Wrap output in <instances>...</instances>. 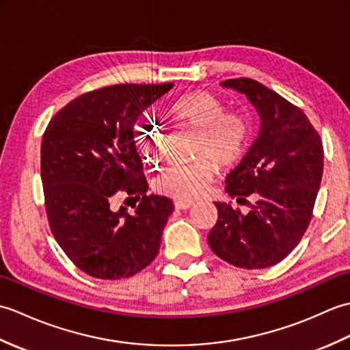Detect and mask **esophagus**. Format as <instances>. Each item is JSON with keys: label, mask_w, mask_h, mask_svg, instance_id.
I'll return each mask as SVG.
<instances>
[{"label": "esophagus", "mask_w": 350, "mask_h": 350, "mask_svg": "<svg viewBox=\"0 0 350 350\" xmlns=\"http://www.w3.org/2000/svg\"><path fill=\"white\" fill-rule=\"evenodd\" d=\"M191 206H194V203H192V202H185V200H176V202H174L176 209L185 211V209H189Z\"/></svg>", "instance_id": "obj_1"}]
</instances>
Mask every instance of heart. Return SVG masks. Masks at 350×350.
Masks as SVG:
<instances>
[{
  "label": "heart",
  "mask_w": 350,
  "mask_h": 350,
  "mask_svg": "<svg viewBox=\"0 0 350 350\" xmlns=\"http://www.w3.org/2000/svg\"><path fill=\"white\" fill-rule=\"evenodd\" d=\"M168 114L174 122L198 132L192 150L198 159L163 168L156 177L154 188L163 196L188 202L209 189L217 174L213 160L228 167L242 158L251 126L247 116L239 111H227L224 102L207 92L180 96L171 103ZM137 138L148 161L161 162L165 158L168 135L158 123L141 122Z\"/></svg>",
  "instance_id": "heart-1"
}]
</instances>
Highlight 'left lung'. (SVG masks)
I'll list each match as a JSON object with an SVG mask.
<instances>
[{
	"mask_svg": "<svg viewBox=\"0 0 350 350\" xmlns=\"http://www.w3.org/2000/svg\"><path fill=\"white\" fill-rule=\"evenodd\" d=\"M224 87L247 94L260 114V133L226 179L232 198L257 202L239 207L215 203L217 224L207 234L212 251L243 269L280 263L307 232L323 173V144L304 111L250 78L227 79Z\"/></svg>",
	"mask_w": 350,
	"mask_h": 350,
	"instance_id": "1",
	"label": "left lung"
}]
</instances>
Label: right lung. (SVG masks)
<instances>
[{
  "label": "right lung",
  "mask_w": 350,
  "mask_h": 350,
  "mask_svg": "<svg viewBox=\"0 0 350 350\" xmlns=\"http://www.w3.org/2000/svg\"><path fill=\"white\" fill-rule=\"evenodd\" d=\"M171 87L117 84L87 92L58 111L43 133L40 174L51 232L90 277L128 278L158 254L174 206L147 196L133 124ZM118 196L139 201L136 212L114 210Z\"/></svg>",
  "instance_id": "add662e5"
}]
</instances>
